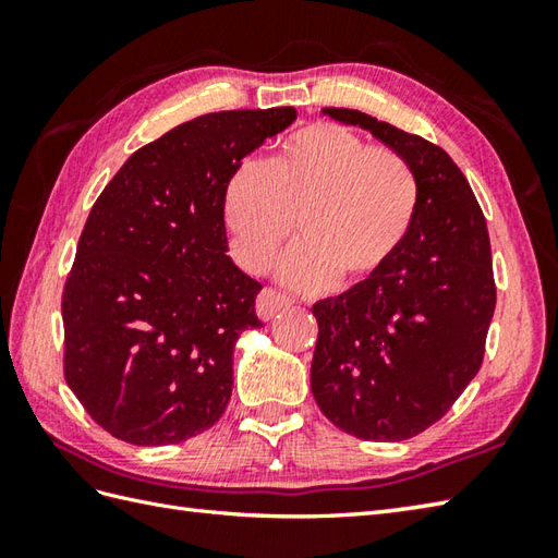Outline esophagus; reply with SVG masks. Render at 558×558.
<instances>
[{
    "label": "esophagus",
    "instance_id": "34e87169",
    "mask_svg": "<svg viewBox=\"0 0 558 558\" xmlns=\"http://www.w3.org/2000/svg\"><path fill=\"white\" fill-rule=\"evenodd\" d=\"M290 304H292V298H288V294L278 292L276 288H264L256 298V314L264 318V322H270L272 316L286 310V306H290Z\"/></svg>",
    "mask_w": 558,
    "mask_h": 558
}]
</instances>
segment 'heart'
Returning <instances> with one entry per match:
<instances>
[{"label": "heart", "mask_w": 558, "mask_h": 558, "mask_svg": "<svg viewBox=\"0 0 558 558\" xmlns=\"http://www.w3.org/2000/svg\"><path fill=\"white\" fill-rule=\"evenodd\" d=\"M408 158L372 148L336 122H314L276 156L244 162L225 186V225L240 266L264 272L292 232L300 242L280 276L302 290L357 288L381 276L408 244L420 213Z\"/></svg>", "instance_id": "heart-1"}]
</instances>
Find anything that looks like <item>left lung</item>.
<instances>
[{
	"mask_svg": "<svg viewBox=\"0 0 558 558\" xmlns=\"http://www.w3.org/2000/svg\"><path fill=\"white\" fill-rule=\"evenodd\" d=\"M324 112L408 158L422 201L381 276L312 306V393L338 429L405 441L441 420L482 366L496 306L487 220L441 146L360 110Z\"/></svg>",
	"mask_w": 558,
	"mask_h": 558,
	"instance_id": "8db88e82",
	"label": "left lung"
}]
</instances>
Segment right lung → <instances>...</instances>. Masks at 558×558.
I'll return each instance as SVG.
<instances>
[{"label": "right lung", "instance_id": "add662e5", "mask_svg": "<svg viewBox=\"0 0 558 558\" xmlns=\"http://www.w3.org/2000/svg\"><path fill=\"white\" fill-rule=\"evenodd\" d=\"M294 108L201 114L129 158L83 225L64 294V378L105 432L186 441L232 396V350L260 282L232 264L225 186Z\"/></svg>", "mask_w": 558, "mask_h": 558}]
</instances>
